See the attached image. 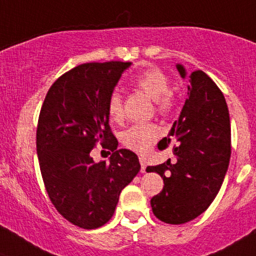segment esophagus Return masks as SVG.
<instances>
[{"instance_id":"obj_1","label":"esophagus","mask_w":256,"mask_h":256,"mask_svg":"<svg viewBox=\"0 0 256 256\" xmlns=\"http://www.w3.org/2000/svg\"><path fill=\"white\" fill-rule=\"evenodd\" d=\"M139 161H140V172L142 173H146V169H147V164H146V160L144 158H139Z\"/></svg>"}]
</instances>
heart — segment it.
Returning a JSON list of instances; mask_svg holds the SVG:
<instances>
[{
	"label": "heart",
	"instance_id": "b5f03b06",
	"mask_svg": "<svg viewBox=\"0 0 256 256\" xmlns=\"http://www.w3.org/2000/svg\"><path fill=\"white\" fill-rule=\"evenodd\" d=\"M134 84L154 100L158 114H166L172 110L174 100L170 92V80L164 72L158 68H148L135 78ZM106 110L112 121L120 122L124 118L122 96L118 91H113L109 96ZM158 136V126L154 124H132L122 134V143L124 147L136 154H146L151 150Z\"/></svg>",
	"mask_w": 256,
	"mask_h": 256
}]
</instances>
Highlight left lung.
I'll return each instance as SVG.
<instances>
[{"instance_id":"obj_1","label":"left lung","mask_w":256,"mask_h":256,"mask_svg":"<svg viewBox=\"0 0 256 256\" xmlns=\"http://www.w3.org/2000/svg\"><path fill=\"white\" fill-rule=\"evenodd\" d=\"M182 78L186 72L177 65ZM173 146L176 162L148 166L164 181L151 199L152 212L166 224H184L210 207L220 190L230 160V120L225 98L204 72L188 75V98L158 150Z\"/></svg>"}]
</instances>
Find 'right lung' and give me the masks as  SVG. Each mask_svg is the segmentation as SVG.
Here are the masks:
<instances>
[{
    "mask_svg": "<svg viewBox=\"0 0 256 256\" xmlns=\"http://www.w3.org/2000/svg\"><path fill=\"white\" fill-rule=\"evenodd\" d=\"M132 62H90L68 70L49 88L36 130L42 181L56 210L72 224L96 229L114 214L121 191L140 170L138 156L117 150L106 102ZM100 142L109 163L89 152Z\"/></svg>",
    "mask_w": 256,
    "mask_h": 256,
    "instance_id": "1",
    "label": "right lung"
}]
</instances>
